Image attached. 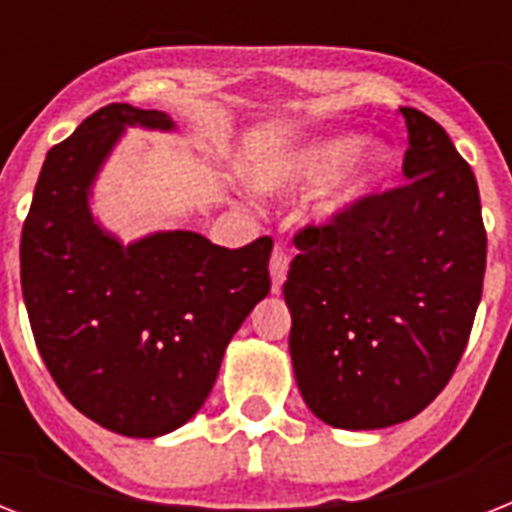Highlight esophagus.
Masks as SVG:
<instances>
[{"label": "esophagus", "instance_id": "obj_1", "mask_svg": "<svg viewBox=\"0 0 512 512\" xmlns=\"http://www.w3.org/2000/svg\"><path fill=\"white\" fill-rule=\"evenodd\" d=\"M287 271H289V255L281 247H276L273 249V257H271L273 292H281V284H284V279H287Z\"/></svg>", "mask_w": 512, "mask_h": 512}]
</instances>
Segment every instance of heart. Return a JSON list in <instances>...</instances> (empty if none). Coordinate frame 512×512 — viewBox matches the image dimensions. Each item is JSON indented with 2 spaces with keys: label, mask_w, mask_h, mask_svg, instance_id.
Returning <instances> with one entry per match:
<instances>
[{
  "label": "heart",
  "mask_w": 512,
  "mask_h": 512,
  "mask_svg": "<svg viewBox=\"0 0 512 512\" xmlns=\"http://www.w3.org/2000/svg\"><path fill=\"white\" fill-rule=\"evenodd\" d=\"M358 146H361V138L356 135L316 140L311 146L295 151L284 162L268 164L265 170L257 172V185L268 193L289 191L297 185L324 180L345 163L346 167L319 201L321 215L335 217L366 199L388 177L390 164H393V154L388 146H382V143H366L364 148Z\"/></svg>",
  "instance_id": "1"
}]
</instances>
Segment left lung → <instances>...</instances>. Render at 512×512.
I'll return each mask as SVG.
<instances>
[{
	"label": "left lung",
	"instance_id": "left-lung-1",
	"mask_svg": "<svg viewBox=\"0 0 512 512\" xmlns=\"http://www.w3.org/2000/svg\"><path fill=\"white\" fill-rule=\"evenodd\" d=\"M406 183L295 236L284 281L297 388L319 420H412L452 380L486 271L476 175L446 130L401 108Z\"/></svg>",
	"mask_w": 512,
	"mask_h": 512
}]
</instances>
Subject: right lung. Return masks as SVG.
<instances>
[{"instance_id": "1", "label": "right lung", "mask_w": 512, "mask_h": 512, "mask_svg": "<svg viewBox=\"0 0 512 512\" xmlns=\"http://www.w3.org/2000/svg\"><path fill=\"white\" fill-rule=\"evenodd\" d=\"M127 127L175 122L111 103L50 148L20 236V287L60 393L103 428L156 438L207 401L228 342L271 292L273 241L225 249L159 231L122 244L100 228L92 183Z\"/></svg>"}]
</instances>
